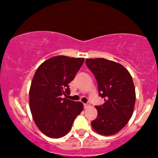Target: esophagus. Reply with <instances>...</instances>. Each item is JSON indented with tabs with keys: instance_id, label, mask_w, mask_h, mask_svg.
<instances>
[{
	"instance_id": "1",
	"label": "esophagus",
	"mask_w": 158,
	"mask_h": 158,
	"mask_svg": "<svg viewBox=\"0 0 158 158\" xmlns=\"http://www.w3.org/2000/svg\"><path fill=\"white\" fill-rule=\"evenodd\" d=\"M90 106V104H88V103H84V109H88Z\"/></svg>"
}]
</instances>
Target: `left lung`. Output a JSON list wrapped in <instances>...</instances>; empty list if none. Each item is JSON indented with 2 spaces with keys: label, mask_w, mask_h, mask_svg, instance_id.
I'll return each instance as SVG.
<instances>
[{
  "label": "left lung",
  "mask_w": 158,
  "mask_h": 158,
  "mask_svg": "<svg viewBox=\"0 0 158 158\" xmlns=\"http://www.w3.org/2000/svg\"><path fill=\"white\" fill-rule=\"evenodd\" d=\"M85 63L97 80L99 96L105 101L96 106L98 116L91 126L100 135H115L133 114L136 94L132 77L122 64L104 58L86 59Z\"/></svg>",
  "instance_id": "8db88e82"
}]
</instances>
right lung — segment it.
I'll list each match as a JSON object with an SVG mask.
<instances>
[{
  "label": "right lung",
  "mask_w": 158,
  "mask_h": 158,
  "mask_svg": "<svg viewBox=\"0 0 158 158\" xmlns=\"http://www.w3.org/2000/svg\"><path fill=\"white\" fill-rule=\"evenodd\" d=\"M83 62L84 58L55 56L41 64L34 75L29 107L36 125L47 137L57 139L65 136L83 111L81 101L62 98V95L70 94L68 84Z\"/></svg>",
  "instance_id": "1"
}]
</instances>
